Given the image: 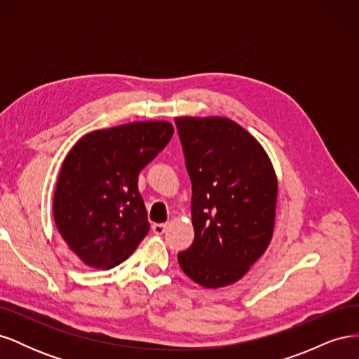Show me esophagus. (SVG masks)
I'll use <instances>...</instances> for the list:
<instances>
[{"label":"esophagus","mask_w":359,"mask_h":359,"mask_svg":"<svg viewBox=\"0 0 359 359\" xmlns=\"http://www.w3.org/2000/svg\"><path fill=\"white\" fill-rule=\"evenodd\" d=\"M166 227H168L166 223H154L153 224V232L157 233V235H161V233L166 232Z\"/></svg>","instance_id":"34e87169"}]
</instances>
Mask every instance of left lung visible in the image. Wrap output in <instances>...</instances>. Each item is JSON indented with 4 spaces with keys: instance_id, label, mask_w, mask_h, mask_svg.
Wrapping results in <instances>:
<instances>
[{
    "instance_id": "obj_1",
    "label": "left lung",
    "mask_w": 359,
    "mask_h": 359,
    "mask_svg": "<svg viewBox=\"0 0 359 359\" xmlns=\"http://www.w3.org/2000/svg\"><path fill=\"white\" fill-rule=\"evenodd\" d=\"M191 181L194 240L181 269L205 287L240 280L274 231L277 178L257 140L232 119L175 118Z\"/></svg>"
}]
</instances>
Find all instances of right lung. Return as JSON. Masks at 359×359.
I'll use <instances>...</instances> for the list:
<instances>
[{
    "label": "right lung",
    "instance_id": "obj_1",
    "mask_svg": "<svg viewBox=\"0 0 359 359\" xmlns=\"http://www.w3.org/2000/svg\"><path fill=\"white\" fill-rule=\"evenodd\" d=\"M173 135L166 121L97 130L78 140L58 177L53 219L83 264L107 269L132 255L149 232L137 177Z\"/></svg>",
    "mask_w": 359,
    "mask_h": 359
}]
</instances>
